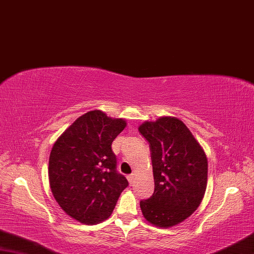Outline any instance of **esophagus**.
<instances>
[{"mask_svg": "<svg viewBox=\"0 0 254 254\" xmlns=\"http://www.w3.org/2000/svg\"><path fill=\"white\" fill-rule=\"evenodd\" d=\"M127 179H128V181H129V185H132L133 184V180H135V175H129L128 177H127Z\"/></svg>", "mask_w": 254, "mask_h": 254, "instance_id": "obj_1", "label": "esophagus"}]
</instances>
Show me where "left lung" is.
Instances as JSON below:
<instances>
[{"label": "left lung", "mask_w": 254, "mask_h": 254, "mask_svg": "<svg viewBox=\"0 0 254 254\" xmlns=\"http://www.w3.org/2000/svg\"><path fill=\"white\" fill-rule=\"evenodd\" d=\"M138 129L149 143L155 180L154 193L140 201L142 214L156 227L176 226L202 201L208 180L207 156L178 118L160 117Z\"/></svg>", "instance_id": "obj_1"}]
</instances>
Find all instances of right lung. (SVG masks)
I'll list each match as a JSON object with an SVG mask.
<instances>
[{"label": "right lung", "mask_w": 254, "mask_h": 254, "mask_svg": "<svg viewBox=\"0 0 254 254\" xmlns=\"http://www.w3.org/2000/svg\"><path fill=\"white\" fill-rule=\"evenodd\" d=\"M126 122L100 111L78 117L52 148L49 179L52 193L64 211L85 224L111 216L128 181L117 171L114 141Z\"/></svg>", "instance_id": "1"}]
</instances>
